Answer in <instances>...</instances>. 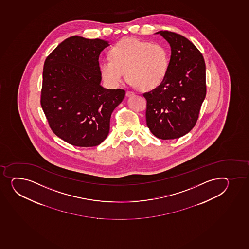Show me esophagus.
<instances>
[{"label": "esophagus", "instance_id": "esophagus-1", "mask_svg": "<svg viewBox=\"0 0 249 249\" xmlns=\"http://www.w3.org/2000/svg\"><path fill=\"white\" fill-rule=\"evenodd\" d=\"M132 96H134V92H130V91L126 92V97H132Z\"/></svg>", "mask_w": 249, "mask_h": 249}]
</instances>
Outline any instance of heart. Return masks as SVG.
<instances>
[{
  "instance_id": "heart-1",
  "label": "heart",
  "mask_w": 249,
  "mask_h": 249,
  "mask_svg": "<svg viewBox=\"0 0 249 249\" xmlns=\"http://www.w3.org/2000/svg\"><path fill=\"white\" fill-rule=\"evenodd\" d=\"M110 57L100 65L102 77L109 85H118L125 72L127 80L144 91L162 83L170 62L165 46L133 37L116 42L110 49Z\"/></svg>"
}]
</instances>
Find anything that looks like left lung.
Segmentation results:
<instances>
[{"mask_svg":"<svg viewBox=\"0 0 249 249\" xmlns=\"http://www.w3.org/2000/svg\"><path fill=\"white\" fill-rule=\"evenodd\" d=\"M156 34L167 41L171 55L165 79L143 94L147 99V125L158 139H178L194 128L206 97L204 58L180 34L170 31Z\"/></svg>","mask_w":249,"mask_h":249,"instance_id":"8db88e82","label":"left lung"}]
</instances>
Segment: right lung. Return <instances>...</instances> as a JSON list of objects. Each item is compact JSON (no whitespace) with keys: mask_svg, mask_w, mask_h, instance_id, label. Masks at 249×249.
<instances>
[{"mask_svg":"<svg viewBox=\"0 0 249 249\" xmlns=\"http://www.w3.org/2000/svg\"><path fill=\"white\" fill-rule=\"evenodd\" d=\"M110 43L73 36L45 60L41 105L53 133L77 147H95L110 131V115L125 96L101 85L99 55Z\"/></svg>","mask_w":249,"mask_h":249,"instance_id":"add662e5","label":"right lung"}]
</instances>
